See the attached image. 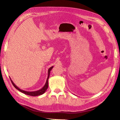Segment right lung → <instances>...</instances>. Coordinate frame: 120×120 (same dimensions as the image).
<instances>
[{
    "mask_svg": "<svg viewBox=\"0 0 120 120\" xmlns=\"http://www.w3.org/2000/svg\"><path fill=\"white\" fill-rule=\"evenodd\" d=\"M53 66L52 67H50L49 69H48V76H47V80H46V83L45 84V85L40 90H38V91H31V92H28V91H24V90H21V89H20L19 87H17V86L15 85L14 83L13 82V81L11 80V78H10V79H11V82L13 84V85L14 86V87L16 88V89H17L18 90H19L20 92H21L25 94H26V95H30V96H39V95H42V94H44L45 91H46V90L48 88V79H49V75H50V71L52 70V68H53Z\"/></svg>",
    "mask_w": 120,
    "mask_h": 120,
    "instance_id": "add662e5",
    "label": "right lung"
}]
</instances>
